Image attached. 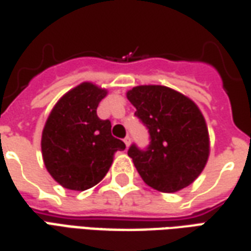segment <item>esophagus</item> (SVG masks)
<instances>
[{
	"instance_id": "obj_1",
	"label": "esophagus",
	"mask_w": 251,
	"mask_h": 251,
	"mask_svg": "<svg viewBox=\"0 0 251 251\" xmlns=\"http://www.w3.org/2000/svg\"><path fill=\"white\" fill-rule=\"evenodd\" d=\"M124 141H125L126 147H129V145H130V143H131V138H130V136H126V137L124 138Z\"/></svg>"
}]
</instances>
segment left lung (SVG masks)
<instances>
[{
    "label": "left lung",
    "instance_id": "obj_1",
    "mask_svg": "<svg viewBox=\"0 0 251 251\" xmlns=\"http://www.w3.org/2000/svg\"><path fill=\"white\" fill-rule=\"evenodd\" d=\"M126 96L150 133L147 150L133 144L127 151L140 176L163 193L189 186L209 156L208 127L200 108L187 96L163 85H138Z\"/></svg>",
    "mask_w": 251,
    "mask_h": 251
}]
</instances>
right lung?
I'll list each match as a JSON object with an SVG mask.
<instances>
[{"mask_svg":"<svg viewBox=\"0 0 251 251\" xmlns=\"http://www.w3.org/2000/svg\"><path fill=\"white\" fill-rule=\"evenodd\" d=\"M107 95L92 83H81L54 106L42 133V156L47 171L61 186L83 192L107 174L114 153L126 148L111 136V122L96 108Z\"/></svg>","mask_w":251,"mask_h":251,"instance_id":"obj_1","label":"right lung"}]
</instances>
